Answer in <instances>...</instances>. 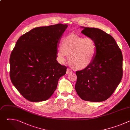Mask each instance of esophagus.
I'll list each match as a JSON object with an SVG mask.
<instances>
[{
  "label": "esophagus",
  "instance_id": "obj_1",
  "mask_svg": "<svg viewBox=\"0 0 130 130\" xmlns=\"http://www.w3.org/2000/svg\"><path fill=\"white\" fill-rule=\"evenodd\" d=\"M71 72H72V70L70 69H69V68H67V70H66V73L67 74H68V73H70Z\"/></svg>",
  "mask_w": 130,
  "mask_h": 130
}]
</instances>
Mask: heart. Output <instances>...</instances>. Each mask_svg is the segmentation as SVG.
<instances>
[{
	"mask_svg": "<svg viewBox=\"0 0 130 130\" xmlns=\"http://www.w3.org/2000/svg\"><path fill=\"white\" fill-rule=\"evenodd\" d=\"M97 51L96 43L92 39L70 34L62 40V47L58 49L57 56L58 61L63 63L69 54V64L75 69L82 70L93 62Z\"/></svg>",
	"mask_w": 130,
	"mask_h": 130,
	"instance_id": "obj_1",
	"label": "heart"
}]
</instances>
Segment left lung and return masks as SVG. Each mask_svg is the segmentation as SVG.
Segmentation results:
<instances>
[{"instance_id": "obj_1", "label": "left lung", "mask_w": 130, "mask_h": 130, "mask_svg": "<svg viewBox=\"0 0 130 130\" xmlns=\"http://www.w3.org/2000/svg\"><path fill=\"white\" fill-rule=\"evenodd\" d=\"M82 28L81 33L95 41L97 51L88 67L76 71L75 89L83 100L103 101L112 96L121 80L122 52L110 35L98 28Z\"/></svg>"}]
</instances>
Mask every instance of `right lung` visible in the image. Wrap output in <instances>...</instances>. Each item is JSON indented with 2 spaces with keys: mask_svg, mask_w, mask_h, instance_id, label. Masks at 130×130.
I'll use <instances>...</instances> for the list:
<instances>
[{
  "mask_svg": "<svg viewBox=\"0 0 130 130\" xmlns=\"http://www.w3.org/2000/svg\"><path fill=\"white\" fill-rule=\"evenodd\" d=\"M67 25L35 28L17 40L10 59V78L20 93L31 102L48 100L67 67L57 60V52Z\"/></svg>",
  "mask_w": 130,
  "mask_h": 130,
  "instance_id": "obj_1",
  "label": "right lung"
}]
</instances>
